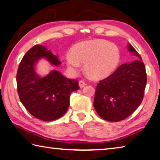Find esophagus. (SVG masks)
Segmentation results:
<instances>
[{
    "label": "esophagus",
    "instance_id": "1",
    "mask_svg": "<svg viewBox=\"0 0 160 160\" xmlns=\"http://www.w3.org/2000/svg\"><path fill=\"white\" fill-rule=\"evenodd\" d=\"M87 85V84L85 83V82L84 80H80L79 81V86H80V88H84V87H85V85Z\"/></svg>",
    "mask_w": 160,
    "mask_h": 160
}]
</instances>
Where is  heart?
I'll list each match as a JSON object with an SVG mask.
<instances>
[{"label": "heart", "mask_w": 160, "mask_h": 160, "mask_svg": "<svg viewBox=\"0 0 160 160\" xmlns=\"http://www.w3.org/2000/svg\"><path fill=\"white\" fill-rule=\"evenodd\" d=\"M120 50L115 45L105 40H93L78 43L66 55L68 67L77 71L84 64L86 74L93 79L109 75L120 61Z\"/></svg>", "instance_id": "b5f03b06"}]
</instances>
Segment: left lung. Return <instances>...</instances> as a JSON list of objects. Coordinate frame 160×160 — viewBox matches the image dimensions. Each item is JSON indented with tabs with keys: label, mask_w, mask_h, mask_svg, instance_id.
<instances>
[{
	"label": "left lung",
	"mask_w": 160,
	"mask_h": 160,
	"mask_svg": "<svg viewBox=\"0 0 160 160\" xmlns=\"http://www.w3.org/2000/svg\"><path fill=\"white\" fill-rule=\"evenodd\" d=\"M129 51L140 59L122 64L110 76L100 80L95 92L94 107L98 115L109 122L128 118L143 98L147 74L141 57L132 45Z\"/></svg>",
	"instance_id": "obj_1"
}]
</instances>
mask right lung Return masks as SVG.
I'll use <instances>...</instances> for the list:
<instances>
[{"instance_id":"right-lung-1","label":"right lung","mask_w":160,"mask_h":160,"mask_svg":"<svg viewBox=\"0 0 160 160\" xmlns=\"http://www.w3.org/2000/svg\"><path fill=\"white\" fill-rule=\"evenodd\" d=\"M45 58L52 66L61 62L44 46L31 48L19 65L17 73V92L20 101L31 114L42 121L59 119L70 105V96L79 89L76 80L65 78L58 71H52L45 77L36 73L35 65Z\"/></svg>"}]
</instances>
